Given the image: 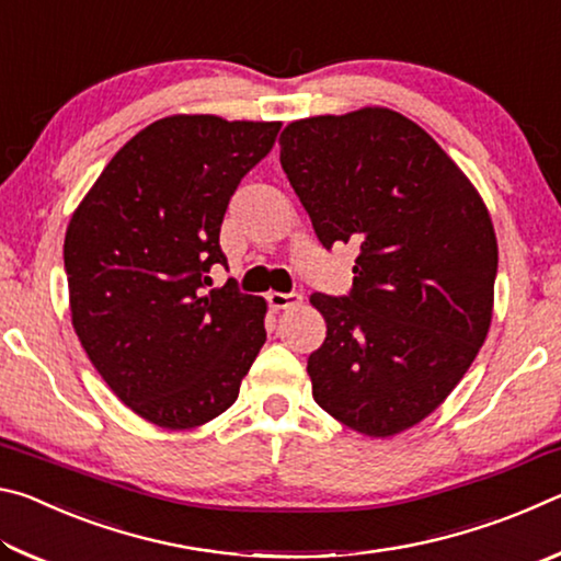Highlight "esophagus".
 <instances>
[{
	"label": "esophagus",
	"instance_id": "esophagus-1",
	"mask_svg": "<svg viewBox=\"0 0 561 561\" xmlns=\"http://www.w3.org/2000/svg\"><path fill=\"white\" fill-rule=\"evenodd\" d=\"M267 301H270V307H272L274 311H282V309L297 307V304L301 301V297H299V294H294V291H289V294L270 291V294H267Z\"/></svg>",
	"mask_w": 561,
	"mask_h": 561
}]
</instances>
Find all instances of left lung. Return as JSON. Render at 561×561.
<instances>
[{
    "label": "left lung",
    "mask_w": 561,
    "mask_h": 561,
    "mask_svg": "<svg viewBox=\"0 0 561 561\" xmlns=\"http://www.w3.org/2000/svg\"><path fill=\"white\" fill-rule=\"evenodd\" d=\"M279 160L319 242L358 244L348 297L311 294L327 339L307 360L314 401L388 438L450 396L492 321L497 237L468 175L391 108L289 123Z\"/></svg>",
    "instance_id": "left-lung-1"
}]
</instances>
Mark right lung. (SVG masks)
Returning <instances> with one entry per match:
<instances>
[{
	"label": "right lung",
	"mask_w": 561,
	"mask_h": 561,
	"mask_svg": "<svg viewBox=\"0 0 561 561\" xmlns=\"http://www.w3.org/2000/svg\"><path fill=\"white\" fill-rule=\"evenodd\" d=\"M277 121L160 118L136 133L76 207L64 240L71 324L103 381L168 431L237 401L267 341V301L210 284L240 180L270 153Z\"/></svg>",
	"instance_id": "1"
}]
</instances>
